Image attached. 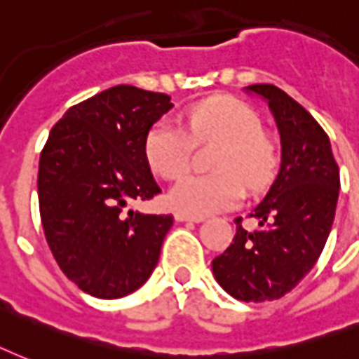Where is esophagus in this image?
Segmentation results:
<instances>
[{
    "label": "esophagus",
    "instance_id": "obj_1",
    "mask_svg": "<svg viewBox=\"0 0 359 359\" xmlns=\"http://www.w3.org/2000/svg\"><path fill=\"white\" fill-rule=\"evenodd\" d=\"M175 219L179 220V222H201L203 217H198V215H188V213H182V211H177L175 213Z\"/></svg>",
    "mask_w": 359,
    "mask_h": 359
}]
</instances>
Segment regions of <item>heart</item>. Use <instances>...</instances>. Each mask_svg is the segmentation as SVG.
<instances>
[{"instance_id": "heart-1", "label": "heart", "mask_w": 359, "mask_h": 359, "mask_svg": "<svg viewBox=\"0 0 359 359\" xmlns=\"http://www.w3.org/2000/svg\"><path fill=\"white\" fill-rule=\"evenodd\" d=\"M188 130L172 119L154 123L144 140L148 163L163 179H179L190 169L194 140H224L213 175H190L175 184L169 200L188 215H209L238 205L245 184L266 187L276 172V152L262 135V119L251 106L233 97L207 98L184 112Z\"/></svg>"}]
</instances>
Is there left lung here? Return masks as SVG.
<instances>
[{"label":"left lung","instance_id":"1","mask_svg":"<svg viewBox=\"0 0 359 359\" xmlns=\"http://www.w3.org/2000/svg\"><path fill=\"white\" fill-rule=\"evenodd\" d=\"M266 100L281 140V163L264 200L249 213L259 222L215 257V280L243 302L276 301L314 268L329 238L339 200V165L320 123L276 85L245 87Z\"/></svg>","mask_w":359,"mask_h":359}]
</instances>
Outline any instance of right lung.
I'll return each mask as SVG.
<instances>
[{
  "label": "right lung",
  "mask_w": 359,
  "mask_h": 359,
  "mask_svg": "<svg viewBox=\"0 0 359 359\" xmlns=\"http://www.w3.org/2000/svg\"><path fill=\"white\" fill-rule=\"evenodd\" d=\"M171 97L116 85L58 119L39 156L45 240L66 278L97 299H119L152 276L171 215L126 211L159 194L144 154Z\"/></svg>",
  "instance_id": "1"
}]
</instances>
